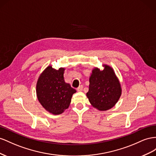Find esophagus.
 <instances>
[{"instance_id": "1", "label": "esophagus", "mask_w": 156, "mask_h": 156, "mask_svg": "<svg viewBox=\"0 0 156 156\" xmlns=\"http://www.w3.org/2000/svg\"><path fill=\"white\" fill-rule=\"evenodd\" d=\"M77 91H82V90H83V86H80L77 89Z\"/></svg>"}]
</instances>
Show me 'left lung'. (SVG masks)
<instances>
[{"label": "left lung", "instance_id": "left-lung-1", "mask_svg": "<svg viewBox=\"0 0 156 156\" xmlns=\"http://www.w3.org/2000/svg\"><path fill=\"white\" fill-rule=\"evenodd\" d=\"M103 66V70L97 67L92 70L86 95L93 107L105 111L117 103L122 95V87L114 69L107 65Z\"/></svg>", "mask_w": 156, "mask_h": 156}]
</instances>
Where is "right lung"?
Returning a JSON list of instances; mask_svg holds the SVG:
<instances>
[{"mask_svg": "<svg viewBox=\"0 0 156 156\" xmlns=\"http://www.w3.org/2000/svg\"><path fill=\"white\" fill-rule=\"evenodd\" d=\"M65 68L58 70L51 65L40 75L37 83V95L46 110L54 115L63 113L69 108L76 90L64 80Z\"/></svg>", "mask_w": 156, "mask_h": 156, "instance_id": "add662e5", "label": "right lung"}]
</instances>
